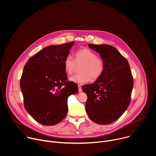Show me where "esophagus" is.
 Here are the masks:
<instances>
[{
  "instance_id": "obj_1",
  "label": "esophagus",
  "mask_w": 156,
  "mask_h": 156,
  "mask_svg": "<svg viewBox=\"0 0 156 156\" xmlns=\"http://www.w3.org/2000/svg\"><path fill=\"white\" fill-rule=\"evenodd\" d=\"M78 91L79 92H81L82 91V87H81V85H78Z\"/></svg>"
}]
</instances>
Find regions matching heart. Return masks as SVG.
Here are the masks:
<instances>
[{"label":"heart","mask_w":156,"mask_h":156,"mask_svg":"<svg viewBox=\"0 0 156 156\" xmlns=\"http://www.w3.org/2000/svg\"><path fill=\"white\" fill-rule=\"evenodd\" d=\"M81 73L73 75L70 80L73 83L83 84L93 80L98 79L103 73L105 62L103 58L97 56L96 54L91 49H82L75 53V60L71 55L66 56L63 61L65 72L68 75L72 74L77 65H80Z\"/></svg>","instance_id":"obj_1"}]
</instances>
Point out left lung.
Instances as JSON below:
<instances>
[{"label": "left lung", "mask_w": 156, "mask_h": 156, "mask_svg": "<svg viewBox=\"0 0 156 156\" xmlns=\"http://www.w3.org/2000/svg\"><path fill=\"white\" fill-rule=\"evenodd\" d=\"M105 62L102 75L94 83L82 87L87 96L85 108L95 123L108 125L118 120L131 101L133 78L127 60L114 47L89 44Z\"/></svg>", "instance_id": "1"}]
</instances>
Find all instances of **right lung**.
I'll use <instances>...</instances> for the list:
<instances>
[{
    "label": "right lung",
    "mask_w": 156,
    "mask_h": 156,
    "mask_svg": "<svg viewBox=\"0 0 156 156\" xmlns=\"http://www.w3.org/2000/svg\"><path fill=\"white\" fill-rule=\"evenodd\" d=\"M74 44L70 42L44 48L25 65L20 79L24 105L38 123L51 126L68 112L67 99L78 93L76 83L68 81L63 61Z\"/></svg>",
    "instance_id": "obj_1"
}]
</instances>
